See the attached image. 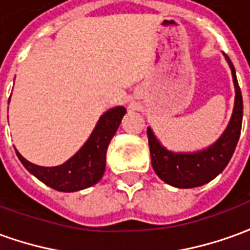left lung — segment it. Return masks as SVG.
Here are the masks:
<instances>
[{"instance_id":"left-lung-1","label":"left lung","mask_w":250,"mask_h":250,"mask_svg":"<svg viewBox=\"0 0 250 250\" xmlns=\"http://www.w3.org/2000/svg\"><path fill=\"white\" fill-rule=\"evenodd\" d=\"M224 56L231 69L236 99L230 122L218 141L202 151L173 152L159 143L150 127L147 128L152 168L163 182L174 188H198L210 182L224 171L236 150L242 125V95L233 62L228 55L224 53Z\"/></svg>"}]
</instances>
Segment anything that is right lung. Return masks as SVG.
Returning a JSON list of instances; mask_svg holds the SVG:
<instances>
[{
    "label": "right lung",
    "mask_w": 250,
    "mask_h": 250,
    "mask_svg": "<svg viewBox=\"0 0 250 250\" xmlns=\"http://www.w3.org/2000/svg\"><path fill=\"white\" fill-rule=\"evenodd\" d=\"M125 114V107H115L104 112L84 146L60 166H37L26 161L17 150L16 154L30 174L57 191L71 193L91 188L103 177L107 148Z\"/></svg>",
    "instance_id": "add662e5"
}]
</instances>
